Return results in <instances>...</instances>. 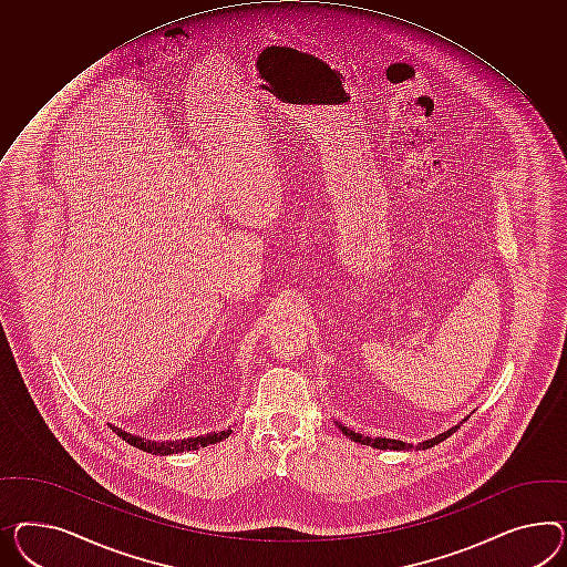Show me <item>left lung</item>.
<instances>
[{"instance_id":"obj_1","label":"left lung","mask_w":567,"mask_h":567,"mask_svg":"<svg viewBox=\"0 0 567 567\" xmlns=\"http://www.w3.org/2000/svg\"><path fill=\"white\" fill-rule=\"evenodd\" d=\"M338 429L347 435V437H351L352 442H357V444L371 445V447H378V450H427V447H433V445L440 444V442H444L447 440L454 431L458 427L447 429L445 433H440L437 437H433V440H427V442H423V444H406V442H399V440H385V437H368V435H361V433H354L351 429L344 427V425H338Z\"/></svg>"}]
</instances>
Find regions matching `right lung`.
Listing matches in <instances>:
<instances>
[{"instance_id":"add662e5","label":"right lung","mask_w":567,"mask_h":567,"mask_svg":"<svg viewBox=\"0 0 567 567\" xmlns=\"http://www.w3.org/2000/svg\"><path fill=\"white\" fill-rule=\"evenodd\" d=\"M113 431L122 437L123 442H127L130 445H134V447H138V450H144V452H148V454H158V456H168V454H177V452H185V450H198V447H204V445L216 444V442H223V440H227L230 435V431L233 429H227V431H218V433H208V435H199V437H189V440H179V442H148V440H142V437H136V435H132V433H125L122 429L113 427Z\"/></svg>"}]
</instances>
